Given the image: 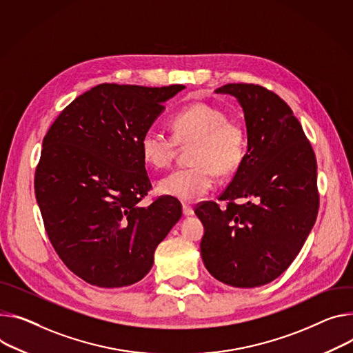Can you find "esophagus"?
Listing matches in <instances>:
<instances>
[{
  "label": "esophagus",
  "mask_w": 353,
  "mask_h": 353,
  "mask_svg": "<svg viewBox=\"0 0 353 353\" xmlns=\"http://www.w3.org/2000/svg\"><path fill=\"white\" fill-rule=\"evenodd\" d=\"M183 214H184L185 216H190V215L194 214V210H193V207H191L190 204L183 203Z\"/></svg>",
  "instance_id": "obj_1"
}]
</instances>
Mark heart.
Here are the masks:
<instances>
[{
    "label": "heart",
    "mask_w": 353,
    "mask_h": 353,
    "mask_svg": "<svg viewBox=\"0 0 353 353\" xmlns=\"http://www.w3.org/2000/svg\"><path fill=\"white\" fill-rule=\"evenodd\" d=\"M173 137L148 131L141 139L145 162L156 169L172 165L180 146H190L191 165L177 169L157 183L159 191L184 201L204 196L212 187L215 172L228 176L242 165L246 152L243 126L228 119L221 108L194 103L180 108L170 119Z\"/></svg>",
    "instance_id": "heart-1"
}]
</instances>
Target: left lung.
Instances as JSON below:
<instances>
[{
  "label": "left lung",
  "instance_id": "obj_1",
  "mask_svg": "<svg viewBox=\"0 0 353 353\" xmlns=\"http://www.w3.org/2000/svg\"><path fill=\"white\" fill-rule=\"evenodd\" d=\"M243 108L248 152L218 200L197 204L207 270L232 287L273 281L301 250L319 207L316 160L299 119L277 94L246 83L225 84ZM239 198L248 200L241 205Z\"/></svg>",
  "mask_w": 353,
  "mask_h": 353
}]
</instances>
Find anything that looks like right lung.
<instances>
[{
	"instance_id": "1",
	"label": "right lung",
	"mask_w": 353,
	"mask_h": 353,
	"mask_svg": "<svg viewBox=\"0 0 353 353\" xmlns=\"http://www.w3.org/2000/svg\"><path fill=\"white\" fill-rule=\"evenodd\" d=\"M181 84H99L54 119L43 138L35 194L52 246L84 281L123 287L142 280L181 216L170 196L152 190L141 139Z\"/></svg>"
}]
</instances>
